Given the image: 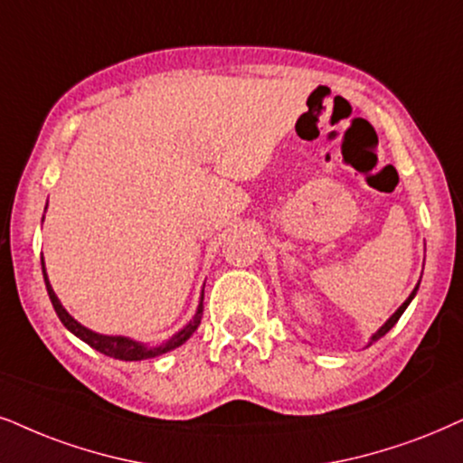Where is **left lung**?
Here are the masks:
<instances>
[{"label": "left lung", "mask_w": 463, "mask_h": 463, "mask_svg": "<svg viewBox=\"0 0 463 463\" xmlns=\"http://www.w3.org/2000/svg\"><path fill=\"white\" fill-rule=\"evenodd\" d=\"M417 290H419V284H417V288H414V290L411 292V297H408V299H406V301H403L400 307H397V312H395L393 316H391V318L387 320V323H384L383 326H380V329H378L376 333H373V335H372V339H370V344H367V346H372V344H373V342H378V339H380V337H383V335H387V333H389L391 329H393V326H395V323H397V320H400V316L403 314V309H406L408 306H411V301L414 299V295H417Z\"/></svg>", "instance_id": "1"}]
</instances>
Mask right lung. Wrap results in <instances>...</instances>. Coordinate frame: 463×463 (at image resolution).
<instances>
[{
	"mask_svg": "<svg viewBox=\"0 0 463 463\" xmlns=\"http://www.w3.org/2000/svg\"><path fill=\"white\" fill-rule=\"evenodd\" d=\"M43 273H44V284H46V292H49V299L52 303V307H55L57 316H60V320L63 323V326H66L68 331H72L79 339H83L85 344H90L91 348H96L98 353H102V354H107V356H113V359H119V361L154 359V356H160L164 353H168V350L181 346V344H184L185 339H190L192 333L198 329V325H201V318H203V297H201V303H198V309H196L194 318L190 320V325H185L179 333H175V335L168 339L166 344H162V346H145V344L134 342V339L121 337V335H100V333L87 329V326H83L80 323H76L72 316L66 312V307L61 306L60 299H57V295H55V292H52L49 278H46L44 259H43Z\"/></svg>",
	"mask_w": 463,
	"mask_h": 463,
	"instance_id": "right-lung-1",
	"label": "right lung"
}]
</instances>
